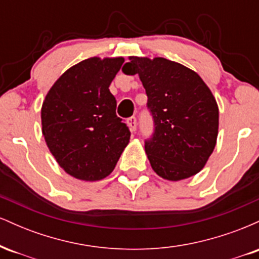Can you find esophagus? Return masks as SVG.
<instances>
[{
    "mask_svg": "<svg viewBox=\"0 0 259 259\" xmlns=\"http://www.w3.org/2000/svg\"><path fill=\"white\" fill-rule=\"evenodd\" d=\"M126 124H127V126H129V129L132 130V132H135L136 125H138V121H136V118L135 117L127 118Z\"/></svg>",
    "mask_w": 259,
    "mask_h": 259,
    "instance_id": "esophagus-1",
    "label": "esophagus"
}]
</instances>
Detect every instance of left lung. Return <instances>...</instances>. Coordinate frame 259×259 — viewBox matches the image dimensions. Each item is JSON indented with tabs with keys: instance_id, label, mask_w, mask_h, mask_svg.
Segmentation results:
<instances>
[{
	"instance_id": "left-lung-1",
	"label": "left lung",
	"mask_w": 259,
	"mask_h": 259,
	"mask_svg": "<svg viewBox=\"0 0 259 259\" xmlns=\"http://www.w3.org/2000/svg\"><path fill=\"white\" fill-rule=\"evenodd\" d=\"M125 74H139L154 120L145 151L154 173L170 181L194 177L206 165L217 144L219 109L197 73L163 57L132 56Z\"/></svg>"
}]
</instances>
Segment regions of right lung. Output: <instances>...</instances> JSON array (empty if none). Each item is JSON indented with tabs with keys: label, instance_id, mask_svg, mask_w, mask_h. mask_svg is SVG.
<instances>
[{
	"label": "right lung",
	"instance_id": "1",
	"mask_svg": "<svg viewBox=\"0 0 259 259\" xmlns=\"http://www.w3.org/2000/svg\"><path fill=\"white\" fill-rule=\"evenodd\" d=\"M123 57H91L65 70L41 107L42 135L67 174L84 181L105 179L127 146L130 132L115 114L109 91Z\"/></svg>",
	"mask_w": 259,
	"mask_h": 259
}]
</instances>
